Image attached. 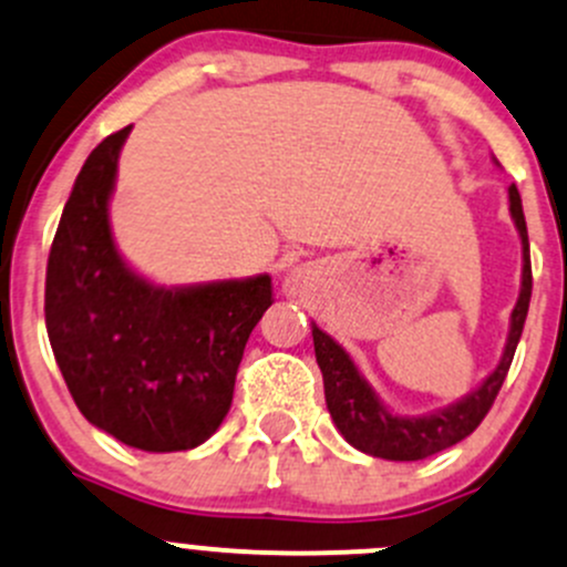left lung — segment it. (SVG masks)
Instances as JSON below:
<instances>
[{
	"label": "left lung",
	"instance_id": "8db88e82",
	"mask_svg": "<svg viewBox=\"0 0 567 567\" xmlns=\"http://www.w3.org/2000/svg\"><path fill=\"white\" fill-rule=\"evenodd\" d=\"M511 198V218L516 224L518 237H522L524 270H522V291H518L516 308L511 313V332H507L505 352H502L497 369L486 377V382L470 395L420 417H406V414H393L379 401L373 388L358 371L343 347H338L324 330L313 324V349H317V363L324 379V401L330 410L332 423L343 434V440L369 456L388 461H420L456 442L470 436L481 425L497 399L502 382H505L507 369L516 354L518 338H522L524 319L529 311V297H533V265H529V240H527V220H524L522 196L516 185L507 188Z\"/></svg>",
	"mask_w": 567,
	"mask_h": 567
}]
</instances>
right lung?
<instances>
[{
  "instance_id": "1",
  "label": "right lung",
  "mask_w": 567,
  "mask_h": 567,
  "mask_svg": "<svg viewBox=\"0 0 567 567\" xmlns=\"http://www.w3.org/2000/svg\"><path fill=\"white\" fill-rule=\"evenodd\" d=\"M131 125L92 150L45 267V330L81 414L150 453L190 451L218 431L243 349L272 306L270 276L155 286L122 261L109 198Z\"/></svg>"
}]
</instances>
